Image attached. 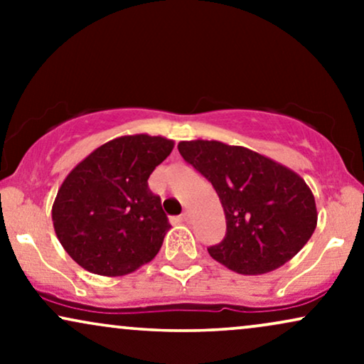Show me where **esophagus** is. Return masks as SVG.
<instances>
[{
	"instance_id": "34e87169",
	"label": "esophagus",
	"mask_w": 364,
	"mask_h": 364,
	"mask_svg": "<svg viewBox=\"0 0 364 364\" xmlns=\"http://www.w3.org/2000/svg\"><path fill=\"white\" fill-rule=\"evenodd\" d=\"M191 217H193V215H191V212H190V210H185V212H183V214H181V219H183V220H186V223H190Z\"/></svg>"
}]
</instances>
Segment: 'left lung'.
Listing matches in <instances>:
<instances>
[{"instance_id": "left-lung-1", "label": "left lung", "mask_w": 364, "mask_h": 364, "mask_svg": "<svg viewBox=\"0 0 364 364\" xmlns=\"http://www.w3.org/2000/svg\"><path fill=\"white\" fill-rule=\"evenodd\" d=\"M183 159L208 179L225 215V236L208 253L237 274L272 272L308 243L316 228L310 186L286 166L217 140L179 141Z\"/></svg>"}]
</instances>
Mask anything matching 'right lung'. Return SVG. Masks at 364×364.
Wrapping results in <instances>:
<instances>
[{
	"instance_id": "obj_1",
	"label": "right lung",
	"mask_w": 364,
	"mask_h": 364,
	"mask_svg": "<svg viewBox=\"0 0 364 364\" xmlns=\"http://www.w3.org/2000/svg\"><path fill=\"white\" fill-rule=\"evenodd\" d=\"M173 147L164 136H118L65 178L53 203V224L78 265L119 277L156 257L171 225L147 179Z\"/></svg>"
}]
</instances>
